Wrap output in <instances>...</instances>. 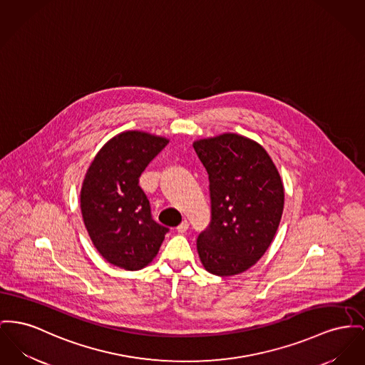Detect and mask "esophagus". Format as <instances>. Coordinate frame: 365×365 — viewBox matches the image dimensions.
<instances>
[{
  "instance_id": "obj_1",
  "label": "esophagus",
  "mask_w": 365,
  "mask_h": 365,
  "mask_svg": "<svg viewBox=\"0 0 365 365\" xmlns=\"http://www.w3.org/2000/svg\"><path fill=\"white\" fill-rule=\"evenodd\" d=\"M187 229H189V222L185 219V220H182L180 223H179V226L176 227V230H178V233H186L187 232Z\"/></svg>"
}]
</instances>
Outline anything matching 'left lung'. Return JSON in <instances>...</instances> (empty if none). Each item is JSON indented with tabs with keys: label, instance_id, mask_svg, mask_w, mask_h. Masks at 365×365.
I'll list each match as a JSON object with an SVG mask.
<instances>
[{
	"label": "left lung",
	"instance_id": "left-lung-1",
	"mask_svg": "<svg viewBox=\"0 0 365 365\" xmlns=\"http://www.w3.org/2000/svg\"><path fill=\"white\" fill-rule=\"evenodd\" d=\"M210 178L211 223L197 238L204 269L220 277L252 267L270 247L284 210V185L254 139L226 132L194 140Z\"/></svg>",
	"mask_w": 365,
	"mask_h": 365
}]
</instances>
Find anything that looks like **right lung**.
<instances>
[{
    "instance_id": "obj_1",
    "label": "right lung",
    "mask_w": 365,
    "mask_h": 365,
    "mask_svg": "<svg viewBox=\"0 0 365 365\" xmlns=\"http://www.w3.org/2000/svg\"><path fill=\"white\" fill-rule=\"evenodd\" d=\"M170 139L124 130L108 140L86 170L80 207L92 244L106 262L140 270L157 257L168 229L151 219L139 176Z\"/></svg>"
}]
</instances>
